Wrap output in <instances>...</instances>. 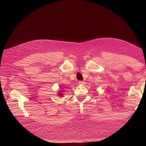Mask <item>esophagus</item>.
I'll use <instances>...</instances> for the list:
<instances>
[{
    "mask_svg": "<svg viewBox=\"0 0 146 146\" xmlns=\"http://www.w3.org/2000/svg\"><path fill=\"white\" fill-rule=\"evenodd\" d=\"M78 83L80 85H83L84 83H85V82L84 81H78Z\"/></svg>",
    "mask_w": 146,
    "mask_h": 146,
    "instance_id": "1",
    "label": "esophagus"
}]
</instances>
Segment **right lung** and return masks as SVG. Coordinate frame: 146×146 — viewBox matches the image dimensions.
<instances>
[{
	"instance_id": "add662e5",
	"label": "right lung",
	"mask_w": 146,
	"mask_h": 146,
	"mask_svg": "<svg viewBox=\"0 0 146 146\" xmlns=\"http://www.w3.org/2000/svg\"><path fill=\"white\" fill-rule=\"evenodd\" d=\"M60 96H63V94H62V92H59V93L58 94Z\"/></svg>"
}]
</instances>
